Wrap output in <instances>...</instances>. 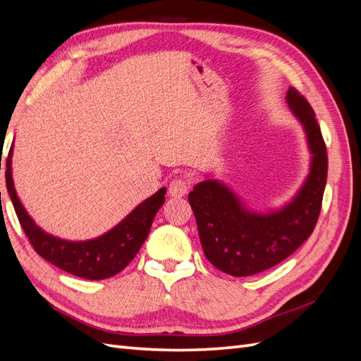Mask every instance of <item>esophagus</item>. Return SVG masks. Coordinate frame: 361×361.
Returning <instances> with one entry per match:
<instances>
[{
    "label": "esophagus",
    "instance_id": "34e87169",
    "mask_svg": "<svg viewBox=\"0 0 361 361\" xmlns=\"http://www.w3.org/2000/svg\"><path fill=\"white\" fill-rule=\"evenodd\" d=\"M188 191H190V182L183 178L173 179L169 185V194L171 197H176V199L183 197Z\"/></svg>",
    "mask_w": 361,
    "mask_h": 361
}]
</instances>
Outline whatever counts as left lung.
<instances>
[{
	"instance_id": "1",
	"label": "left lung",
	"mask_w": 361,
	"mask_h": 361,
	"mask_svg": "<svg viewBox=\"0 0 361 361\" xmlns=\"http://www.w3.org/2000/svg\"><path fill=\"white\" fill-rule=\"evenodd\" d=\"M286 104L302 126L310 152L307 178L288 203L259 212L212 178L195 183L188 194L203 253L228 276H253L280 264L312 235L318 221L329 170L325 143L310 104L292 87Z\"/></svg>"
}]
</instances>
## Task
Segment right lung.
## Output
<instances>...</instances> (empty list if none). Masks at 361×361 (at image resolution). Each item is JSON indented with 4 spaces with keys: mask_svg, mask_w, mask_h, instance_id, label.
<instances>
[{
    "mask_svg": "<svg viewBox=\"0 0 361 361\" xmlns=\"http://www.w3.org/2000/svg\"><path fill=\"white\" fill-rule=\"evenodd\" d=\"M13 146L10 147L6 162V185L12 199L18 220L30 243L43 259L52 265L87 280H104L118 274L135 257L146 241L152 221L166 202V187L134 207L122 221L104 235L87 241H69L47 233L28 215L20 203L12 174ZM1 170V167H0Z\"/></svg>",
    "mask_w": 361,
    "mask_h": 361,
    "instance_id": "right-lung-1",
    "label": "right lung"
}]
</instances>
